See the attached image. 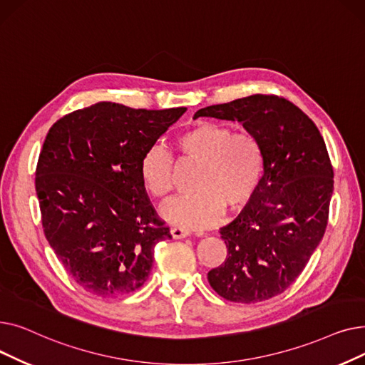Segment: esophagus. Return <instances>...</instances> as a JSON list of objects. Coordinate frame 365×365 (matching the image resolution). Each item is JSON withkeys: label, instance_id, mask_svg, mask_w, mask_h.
I'll return each instance as SVG.
<instances>
[{"label": "esophagus", "instance_id": "obj_1", "mask_svg": "<svg viewBox=\"0 0 365 365\" xmlns=\"http://www.w3.org/2000/svg\"><path fill=\"white\" fill-rule=\"evenodd\" d=\"M190 232L189 229H186V227H180V226H176V227H173L171 229V235H173V238H176V240H180V238H186V237H189Z\"/></svg>", "mask_w": 365, "mask_h": 365}]
</instances>
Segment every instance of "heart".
<instances>
[{
    "mask_svg": "<svg viewBox=\"0 0 365 365\" xmlns=\"http://www.w3.org/2000/svg\"><path fill=\"white\" fill-rule=\"evenodd\" d=\"M175 145L183 158L200 161L194 179L197 190L167 201L161 207L164 219L189 227L212 226L222 217L225 205L240 207L256 192L264 152L255 134L200 121L180 131ZM139 173L145 189L158 200L167 198L175 187L173 155L160 145L145 152Z\"/></svg>",
    "mask_w": 365,
    "mask_h": 365,
    "instance_id": "b5f03b06",
    "label": "heart"
}]
</instances>
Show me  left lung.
<instances>
[{"instance_id": "1", "label": "left lung", "mask_w": 365, "mask_h": 365, "mask_svg": "<svg viewBox=\"0 0 365 365\" xmlns=\"http://www.w3.org/2000/svg\"><path fill=\"white\" fill-rule=\"evenodd\" d=\"M198 117L241 123L264 152L256 192L220 227L227 255L208 282L237 303L275 297L299 278L327 227L334 173L325 142L308 115L275 94L207 106Z\"/></svg>"}]
</instances>
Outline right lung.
<instances>
[{"label":"right lung","instance_id":"right-lung-1","mask_svg":"<svg viewBox=\"0 0 365 365\" xmlns=\"http://www.w3.org/2000/svg\"><path fill=\"white\" fill-rule=\"evenodd\" d=\"M185 110L99 102L48 130L35 170L43 229L66 272L90 294L112 299L140 289L153 248L171 238L139 167Z\"/></svg>","mask_w":365,"mask_h":365}]
</instances>
